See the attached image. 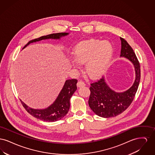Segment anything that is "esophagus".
Returning a JSON list of instances; mask_svg holds the SVG:
<instances>
[{
	"instance_id": "obj_1",
	"label": "esophagus",
	"mask_w": 155,
	"mask_h": 155,
	"mask_svg": "<svg viewBox=\"0 0 155 155\" xmlns=\"http://www.w3.org/2000/svg\"><path fill=\"white\" fill-rule=\"evenodd\" d=\"M85 84L83 81H80L77 82V87H81L82 86H85Z\"/></svg>"
}]
</instances>
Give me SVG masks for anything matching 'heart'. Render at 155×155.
Masks as SVG:
<instances>
[{
  "label": "heart",
  "instance_id": "obj_1",
  "mask_svg": "<svg viewBox=\"0 0 155 155\" xmlns=\"http://www.w3.org/2000/svg\"><path fill=\"white\" fill-rule=\"evenodd\" d=\"M73 53L76 63L85 64V73L91 78L96 79L103 75L109 66L113 47L107 41L89 39L76 45ZM72 65L77 67L74 61Z\"/></svg>",
  "mask_w": 155,
  "mask_h": 155
}]
</instances>
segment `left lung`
<instances>
[{"mask_svg": "<svg viewBox=\"0 0 155 155\" xmlns=\"http://www.w3.org/2000/svg\"><path fill=\"white\" fill-rule=\"evenodd\" d=\"M120 57L125 58L133 63L135 79L133 85L122 92L112 90L107 84L104 77L91 84L89 106L96 115L104 118L117 116L125 111L132 103L140 82V65L138 59L133 48L125 39L120 38Z\"/></svg>", "mask_w": 155, "mask_h": 155, "instance_id": "obj_1", "label": "left lung"}]
</instances>
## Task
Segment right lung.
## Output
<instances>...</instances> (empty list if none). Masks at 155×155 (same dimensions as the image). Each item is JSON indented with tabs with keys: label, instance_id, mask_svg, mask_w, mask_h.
Returning <instances> with one entry per match:
<instances>
[{
	"label": "right lung",
	"instance_id": "obj_1",
	"mask_svg": "<svg viewBox=\"0 0 155 155\" xmlns=\"http://www.w3.org/2000/svg\"><path fill=\"white\" fill-rule=\"evenodd\" d=\"M69 34L66 32L56 33L40 37L30 41L23 48L24 49L31 43L36 42L44 39H60L61 37H65ZM77 80L75 79L67 80L65 82L63 87L59 93V95L47 108L44 109H35L28 106L21 100L22 106L31 115L42 121L48 122H54L63 118L68 113L70 107V99L74 92L77 90Z\"/></svg>",
	"mask_w": 155,
	"mask_h": 155
}]
</instances>
